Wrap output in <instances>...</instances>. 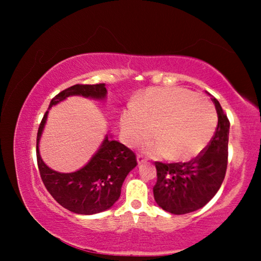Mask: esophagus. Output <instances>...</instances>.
<instances>
[{
    "mask_svg": "<svg viewBox=\"0 0 261 261\" xmlns=\"http://www.w3.org/2000/svg\"><path fill=\"white\" fill-rule=\"evenodd\" d=\"M137 161H138V165H141V163L146 162V158H145L143 154H138V155H137Z\"/></svg>",
    "mask_w": 261,
    "mask_h": 261,
    "instance_id": "obj_1",
    "label": "esophagus"
}]
</instances>
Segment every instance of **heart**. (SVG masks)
<instances>
[{"label":"heart","instance_id":"obj_1","mask_svg":"<svg viewBox=\"0 0 261 261\" xmlns=\"http://www.w3.org/2000/svg\"><path fill=\"white\" fill-rule=\"evenodd\" d=\"M218 117L213 106L184 88H152L123 112L121 127L127 145H144L145 152L175 161L199 154L214 135Z\"/></svg>","mask_w":261,"mask_h":261}]
</instances>
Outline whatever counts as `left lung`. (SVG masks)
<instances>
[{"label": "left lung", "instance_id": "8db88e82", "mask_svg": "<svg viewBox=\"0 0 261 261\" xmlns=\"http://www.w3.org/2000/svg\"><path fill=\"white\" fill-rule=\"evenodd\" d=\"M212 100L218 113V125L208 145L188 162H155L154 199L171 214H187L204 207L219 191L226 176L230 123L219 101Z\"/></svg>", "mask_w": 261, "mask_h": 261}]
</instances>
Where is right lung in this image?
<instances>
[{"mask_svg": "<svg viewBox=\"0 0 261 261\" xmlns=\"http://www.w3.org/2000/svg\"><path fill=\"white\" fill-rule=\"evenodd\" d=\"M107 94L105 84L70 86L51 99L49 108L70 95L103 99ZM48 112L39 125L37 136V160L39 171L47 191L64 208L77 214H95L112 207L121 196L126 175L137 166L136 154L125 145L106 137L95 155L85 167L74 173L62 174L43 163L39 153V140Z\"/></svg>", "mask_w": 261, "mask_h": 261, "instance_id": "right-lung-1", "label": "right lung"}]
</instances>
